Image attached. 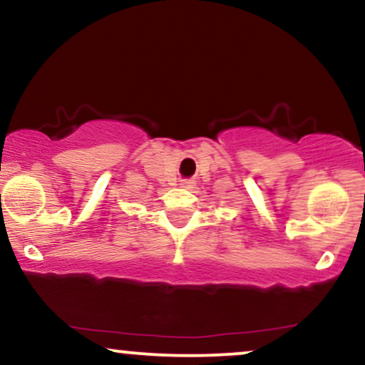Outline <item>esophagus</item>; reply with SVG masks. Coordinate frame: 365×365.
<instances>
[{"label": "esophagus", "mask_w": 365, "mask_h": 365, "mask_svg": "<svg viewBox=\"0 0 365 365\" xmlns=\"http://www.w3.org/2000/svg\"><path fill=\"white\" fill-rule=\"evenodd\" d=\"M180 185H182L183 188H192L195 185V182L194 180H182V182H180Z\"/></svg>", "instance_id": "1"}]
</instances>
